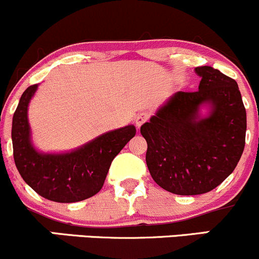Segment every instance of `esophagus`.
Here are the masks:
<instances>
[{
  "mask_svg": "<svg viewBox=\"0 0 259 259\" xmlns=\"http://www.w3.org/2000/svg\"><path fill=\"white\" fill-rule=\"evenodd\" d=\"M149 118H150V113H148V111H141V113H139L138 116H137V119H135V122H137V126L140 127L141 125L144 124V122L149 120Z\"/></svg>",
  "mask_w": 259,
  "mask_h": 259,
  "instance_id": "1",
  "label": "esophagus"
}]
</instances>
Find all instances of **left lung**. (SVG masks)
<instances>
[{"label":"left lung","mask_w":259,"mask_h":259,"mask_svg":"<svg viewBox=\"0 0 259 259\" xmlns=\"http://www.w3.org/2000/svg\"><path fill=\"white\" fill-rule=\"evenodd\" d=\"M195 70L198 91L175 93L140 127L151 178L182 196L206 194L222 184L246 143V109L236 80L208 65ZM202 105L210 107L205 118L199 115Z\"/></svg>","instance_id":"1"}]
</instances>
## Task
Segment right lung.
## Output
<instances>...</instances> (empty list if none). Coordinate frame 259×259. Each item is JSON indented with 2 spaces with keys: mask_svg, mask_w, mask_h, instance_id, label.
<instances>
[{
  "mask_svg": "<svg viewBox=\"0 0 259 259\" xmlns=\"http://www.w3.org/2000/svg\"><path fill=\"white\" fill-rule=\"evenodd\" d=\"M37 84L22 94L13 114L12 145L15 164L22 179L38 195L54 202L69 203L92 197L102 190L114 157L134 138V125L100 135L79 149L65 154L38 152L31 143L27 118L28 103Z\"/></svg>",
  "mask_w": 259,
  "mask_h": 259,
  "instance_id": "right-lung-1",
  "label": "right lung"
}]
</instances>
